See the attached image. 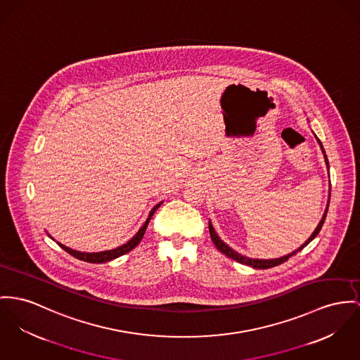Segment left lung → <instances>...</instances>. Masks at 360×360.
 <instances>
[{
	"mask_svg": "<svg viewBox=\"0 0 360 360\" xmlns=\"http://www.w3.org/2000/svg\"><path fill=\"white\" fill-rule=\"evenodd\" d=\"M319 141V139H318ZM319 145H321V148H322V152L325 153V149H323V146H322V143L319 142ZM325 160H326V165L329 167V162H328V158H326V155H325ZM329 207V205H328ZM326 214H328V208H326V211H325V214H323V218H322V221H319V224H318V227L315 229V231L312 233V236L305 241L304 244H303V247L300 249L304 248L305 245H308L318 234H319V231H321V229H322V226H323V223H325V219H326ZM208 229H210V236H211V238H212V243L215 244V247L221 250V253H224L227 257H230V259H233V260H236V262H238V263H244V264H248L250 267H253V269H271V267H276L278 264H282V263H285L290 256H293V255H296L297 252H293V253H290V255H288V256H282V257H279V259H270V260H260V259H249V257H245V256H243V255H240V253H237L236 250H233V249L230 248V247H227L223 241H221V238L218 237V234L215 233V230H214V227H212V224H211V221H210V226H208ZM299 249V250H300Z\"/></svg>",
	"mask_w": 360,
	"mask_h": 360,
	"instance_id": "8db88e82",
	"label": "left lung"
}]
</instances>
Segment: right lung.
Wrapping results in <instances>:
<instances>
[{
    "instance_id": "add662e5",
    "label": "right lung",
    "mask_w": 360,
    "mask_h": 360,
    "mask_svg": "<svg viewBox=\"0 0 360 360\" xmlns=\"http://www.w3.org/2000/svg\"><path fill=\"white\" fill-rule=\"evenodd\" d=\"M160 204H162V202H160ZM160 204H158L156 207H153V210L150 211L148 219L143 223V226L139 229V233H137L129 243L123 244L122 247H117V248L111 249V250L97 252V253H84V252H78V250H74V249L67 248V247H64L63 244H58V243H57V244H58L61 248L64 249L65 252H68L70 255H72L74 257H77V259H79V260H83V262H87V263H105V262H110L112 259H116V257H119V256H122V255H126L127 252H130L131 249H134L139 245V243H141V240H142V237H143V234H145V231H146V227H148V224H149L150 218L153 217L155 211L160 207Z\"/></svg>"
}]
</instances>
